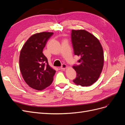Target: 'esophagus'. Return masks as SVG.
I'll list each match as a JSON object with an SVG mask.
<instances>
[{"label": "esophagus", "mask_w": 125, "mask_h": 125, "mask_svg": "<svg viewBox=\"0 0 125 125\" xmlns=\"http://www.w3.org/2000/svg\"><path fill=\"white\" fill-rule=\"evenodd\" d=\"M67 68V66L66 64L63 63L61 67H60V69H62V70H65L66 68Z\"/></svg>", "instance_id": "34e87169"}]
</instances>
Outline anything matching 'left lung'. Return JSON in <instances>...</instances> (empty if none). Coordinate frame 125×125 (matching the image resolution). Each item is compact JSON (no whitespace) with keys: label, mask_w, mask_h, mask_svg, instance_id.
I'll return each mask as SVG.
<instances>
[{"label":"left lung","mask_w":125,"mask_h":125,"mask_svg":"<svg viewBox=\"0 0 125 125\" xmlns=\"http://www.w3.org/2000/svg\"><path fill=\"white\" fill-rule=\"evenodd\" d=\"M71 42L74 54L80 57L78 65H74L77 77L75 84L88 86L99 79L104 65L102 45L96 37L84 30L71 31Z\"/></svg>","instance_id":"obj_1"}]
</instances>
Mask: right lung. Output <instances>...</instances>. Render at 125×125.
Listing matches in <instances>:
<instances>
[{"mask_svg": "<svg viewBox=\"0 0 125 125\" xmlns=\"http://www.w3.org/2000/svg\"><path fill=\"white\" fill-rule=\"evenodd\" d=\"M52 32H41L32 35L22 47L19 67L24 80L30 87L42 90L53 81L56 71L49 66L43 50Z\"/></svg>", "mask_w": 125, "mask_h": 125, "instance_id": "1", "label": "right lung"}]
</instances>
